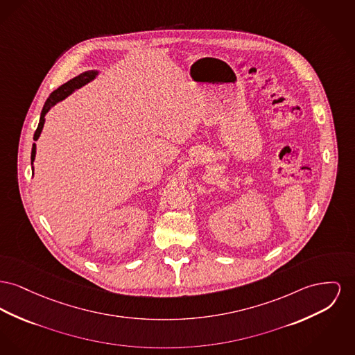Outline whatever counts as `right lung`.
Returning a JSON list of instances; mask_svg holds the SVG:
<instances>
[{"label":"right lung","instance_id":"right-lung-1","mask_svg":"<svg viewBox=\"0 0 355 355\" xmlns=\"http://www.w3.org/2000/svg\"><path fill=\"white\" fill-rule=\"evenodd\" d=\"M98 73H99V71H87V72H83V73H80L79 76L71 79L69 82H67V83L63 84L62 87H59L58 89H55V91L49 95V98L46 99L45 105L42 107L39 125H37V128H36V131H35V135H33V139H35V141H37L39 137H40V134H42V127H44V123H45V115H46V112H48L53 105H56V103L62 102L67 96H69L75 89H78V88L83 87L84 84L89 83L91 80H94ZM35 157H36V144H33V146H32V154H31V162H32V165H33ZM32 170H33V166H32Z\"/></svg>","mask_w":355,"mask_h":355}]
</instances>
